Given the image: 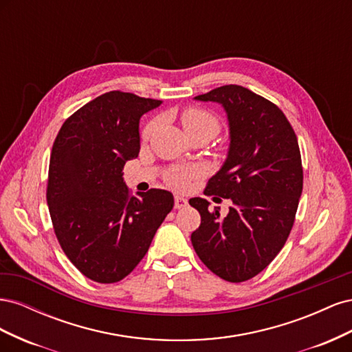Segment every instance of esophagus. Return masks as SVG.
I'll return each instance as SVG.
<instances>
[{
	"instance_id": "obj_1",
	"label": "esophagus",
	"mask_w": 352,
	"mask_h": 352,
	"mask_svg": "<svg viewBox=\"0 0 352 352\" xmlns=\"http://www.w3.org/2000/svg\"><path fill=\"white\" fill-rule=\"evenodd\" d=\"M186 206H188V199L186 198L179 197V195L175 197V208L180 210V208H185Z\"/></svg>"
}]
</instances>
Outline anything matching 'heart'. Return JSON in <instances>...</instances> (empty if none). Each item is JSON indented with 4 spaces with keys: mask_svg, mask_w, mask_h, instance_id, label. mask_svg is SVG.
<instances>
[{
    "mask_svg": "<svg viewBox=\"0 0 352 352\" xmlns=\"http://www.w3.org/2000/svg\"><path fill=\"white\" fill-rule=\"evenodd\" d=\"M180 122H182V126L186 131V133L197 129H211L212 132L219 131L217 117L204 109L189 107L184 110V113L180 114ZM158 124H160V120L155 119L144 127L142 131L144 140H150L153 133L157 131ZM201 175H202V170L198 166H179L168 170L166 175V182L168 186L179 190V192H184V190H188L190 188L194 180L201 177Z\"/></svg>",
    "mask_w": 352,
    "mask_h": 352,
    "instance_id": "obj_1",
    "label": "heart"
}]
</instances>
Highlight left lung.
<instances>
[{"instance_id": "obj_1", "label": "left lung", "mask_w": 352, "mask_h": 352, "mask_svg": "<svg viewBox=\"0 0 352 352\" xmlns=\"http://www.w3.org/2000/svg\"><path fill=\"white\" fill-rule=\"evenodd\" d=\"M195 98L220 102L228 113L229 155L204 194L233 204L221 217L207 199L190 198L201 216L190 241L219 278L245 282L267 267L289 236L302 192L300 146L278 105L247 88L225 85Z\"/></svg>"}]
</instances>
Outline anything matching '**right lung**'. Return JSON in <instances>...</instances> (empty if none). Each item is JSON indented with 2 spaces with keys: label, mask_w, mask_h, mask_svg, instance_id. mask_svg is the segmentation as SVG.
Masks as SVG:
<instances>
[{
  "label": "right lung",
  "mask_w": 352,
  "mask_h": 352,
  "mask_svg": "<svg viewBox=\"0 0 352 352\" xmlns=\"http://www.w3.org/2000/svg\"><path fill=\"white\" fill-rule=\"evenodd\" d=\"M163 101L110 91L85 104L52 145L47 202L61 250L98 283L126 278L173 208V195L150 189L133 197L123 184L127 160L140 154V119Z\"/></svg>",
  "instance_id": "add662e5"
}]
</instances>
